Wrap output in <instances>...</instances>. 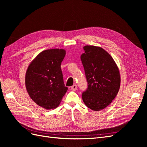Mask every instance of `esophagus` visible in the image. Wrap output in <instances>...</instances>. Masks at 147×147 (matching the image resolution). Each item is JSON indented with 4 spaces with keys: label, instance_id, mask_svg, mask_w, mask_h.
Listing matches in <instances>:
<instances>
[{
    "label": "esophagus",
    "instance_id": "obj_1",
    "mask_svg": "<svg viewBox=\"0 0 147 147\" xmlns=\"http://www.w3.org/2000/svg\"><path fill=\"white\" fill-rule=\"evenodd\" d=\"M71 89H72V90L73 91H76V90H77V84H74L73 86H71Z\"/></svg>",
    "mask_w": 147,
    "mask_h": 147
}]
</instances>
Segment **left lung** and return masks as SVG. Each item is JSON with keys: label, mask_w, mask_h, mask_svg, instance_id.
<instances>
[{"label": "left lung", "mask_w": 147, "mask_h": 147, "mask_svg": "<svg viewBox=\"0 0 147 147\" xmlns=\"http://www.w3.org/2000/svg\"><path fill=\"white\" fill-rule=\"evenodd\" d=\"M81 60L85 72L88 88L82 99L88 108L99 111L115 99L120 87V74L112 57L103 48L86 45Z\"/></svg>", "instance_id": "1"}]
</instances>
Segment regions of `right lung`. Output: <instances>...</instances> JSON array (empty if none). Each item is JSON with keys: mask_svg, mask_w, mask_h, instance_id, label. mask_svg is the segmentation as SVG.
<instances>
[{"mask_svg": "<svg viewBox=\"0 0 147 147\" xmlns=\"http://www.w3.org/2000/svg\"><path fill=\"white\" fill-rule=\"evenodd\" d=\"M65 55L63 49L44 50L31 62L26 71L25 84L29 96L45 109L56 108L68 90L61 69Z\"/></svg>", "mask_w": 147, "mask_h": 147, "instance_id": "1", "label": "right lung"}]
</instances>
